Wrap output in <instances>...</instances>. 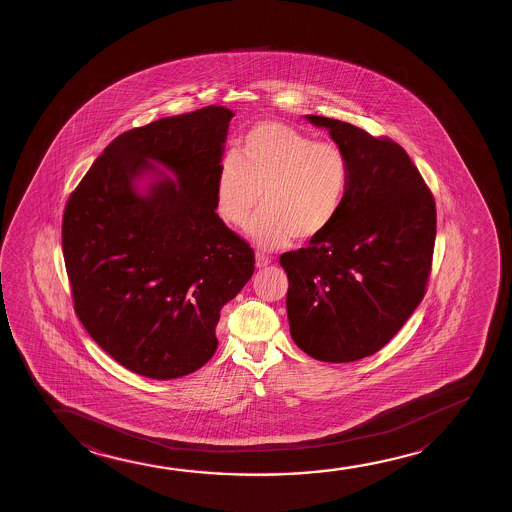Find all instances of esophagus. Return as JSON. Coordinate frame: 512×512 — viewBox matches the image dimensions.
<instances>
[{
  "label": "esophagus",
  "instance_id": "34e87169",
  "mask_svg": "<svg viewBox=\"0 0 512 512\" xmlns=\"http://www.w3.org/2000/svg\"><path fill=\"white\" fill-rule=\"evenodd\" d=\"M271 264V257H267L264 253L257 252L255 255V266L259 267V269H264V267L269 266Z\"/></svg>",
  "mask_w": 512,
  "mask_h": 512
}]
</instances>
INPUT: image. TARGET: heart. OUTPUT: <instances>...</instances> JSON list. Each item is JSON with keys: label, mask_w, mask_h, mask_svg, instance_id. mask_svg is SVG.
<instances>
[{"label": "heart", "mask_w": 512, "mask_h": 512, "mask_svg": "<svg viewBox=\"0 0 512 512\" xmlns=\"http://www.w3.org/2000/svg\"><path fill=\"white\" fill-rule=\"evenodd\" d=\"M351 166L343 148L315 141L281 122H260L218 168L217 208L225 222L245 227L262 248L308 243L336 222L348 197Z\"/></svg>", "instance_id": "1"}]
</instances>
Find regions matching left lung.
I'll list each match as a JSON object with an SVG mask.
<instances>
[{"mask_svg": "<svg viewBox=\"0 0 512 512\" xmlns=\"http://www.w3.org/2000/svg\"><path fill=\"white\" fill-rule=\"evenodd\" d=\"M306 119L346 152L351 183L329 231L280 257L290 336L316 360L353 362L381 350L423 299L435 201L399 143L341 120Z\"/></svg>", "mask_w": 512, "mask_h": 512, "instance_id": "left-lung-1", "label": "left lung"}]
</instances>
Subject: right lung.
Masks as SVG:
<instances>
[{
    "label": "right lung",
    "mask_w": 512,
    "mask_h": 512,
    "mask_svg": "<svg viewBox=\"0 0 512 512\" xmlns=\"http://www.w3.org/2000/svg\"><path fill=\"white\" fill-rule=\"evenodd\" d=\"M232 117L229 108L206 106L120 134L64 208L78 320L113 360L145 378L203 367L217 350L220 309L255 269L250 245L215 211ZM148 172L158 178L140 195L135 182Z\"/></svg>",
    "instance_id": "1"
}]
</instances>
